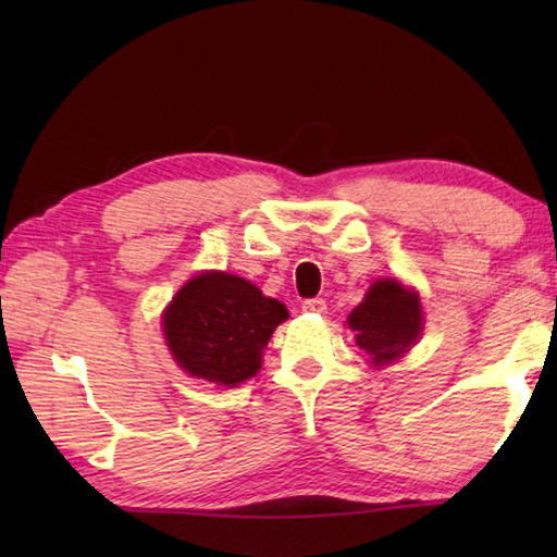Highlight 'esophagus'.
I'll list each match as a JSON object with an SVG mask.
<instances>
[{
    "label": "esophagus",
    "instance_id": "obj_1",
    "mask_svg": "<svg viewBox=\"0 0 557 557\" xmlns=\"http://www.w3.org/2000/svg\"><path fill=\"white\" fill-rule=\"evenodd\" d=\"M301 311L304 313H315V315H323L327 311V306L323 299H306L301 304Z\"/></svg>",
    "mask_w": 557,
    "mask_h": 557
}]
</instances>
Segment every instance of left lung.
<instances>
[{"mask_svg": "<svg viewBox=\"0 0 557 557\" xmlns=\"http://www.w3.org/2000/svg\"><path fill=\"white\" fill-rule=\"evenodd\" d=\"M347 325L373 366L393 363L417 345L423 330L419 294L393 277L377 280L349 313Z\"/></svg>", "mask_w": 557, "mask_h": 557, "instance_id": "8db88e82", "label": "left lung"}]
</instances>
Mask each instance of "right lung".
Returning a JSON list of instances; mask_svg holds the SVG:
<instances>
[{
	"label": "right lung",
	"instance_id": "obj_1",
	"mask_svg": "<svg viewBox=\"0 0 557 557\" xmlns=\"http://www.w3.org/2000/svg\"><path fill=\"white\" fill-rule=\"evenodd\" d=\"M287 318L285 304L248 280L206 270L174 294L162 330L184 373L236 387L258 373L268 339Z\"/></svg>",
	"mask_w": 557,
	"mask_h": 557
}]
</instances>
